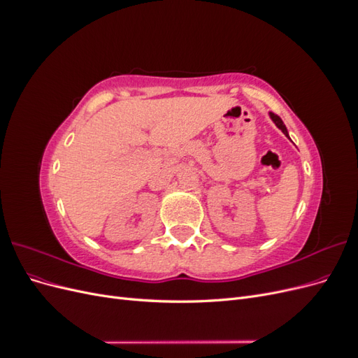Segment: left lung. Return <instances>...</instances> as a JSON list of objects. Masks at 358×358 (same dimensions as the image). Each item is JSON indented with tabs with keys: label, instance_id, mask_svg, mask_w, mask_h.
<instances>
[{
	"label": "left lung",
	"instance_id": "8db88e82",
	"mask_svg": "<svg viewBox=\"0 0 358 358\" xmlns=\"http://www.w3.org/2000/svg\"><path fill=\"white\" fill-rule=\"evenodd\" d=\"M268 116H270V119H272V121L275 122V125L280 129V131H282L288 138H289V134H288V129H287V127H285V124L282 122V119H280L278 115H275V113H272L270 112L268 113Z\"/></svg>",
	"mask_w": 358,
	"mask_h": 358
}]
</instances>
